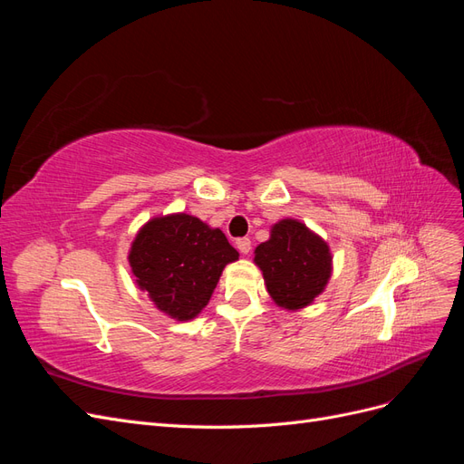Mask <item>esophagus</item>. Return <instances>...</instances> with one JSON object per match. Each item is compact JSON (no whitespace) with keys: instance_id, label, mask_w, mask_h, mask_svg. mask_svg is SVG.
Masks as SVG:
<instances>
[{"instance_id":"obj_1","label":"esophagus","mask_w":464,"mask_h":464,"mask_svg":"<svg viewBox=\"0 0 464 464\" xmlns=\"http://www.w3.org/2000/svg\"><path fill=\"white\" fill-rule=\"evenodd\" d=\"M236 247L240 249L242 256H247L251 251V240H249V237H240V240L236 242Z\"/></svg>"}]
</instances>
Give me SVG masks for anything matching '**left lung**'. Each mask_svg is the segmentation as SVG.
Returning a JSON list of instances; mask_svg holds the SVG:
<instances>
[{
  "instance_id": "left-lung-1",
  "label": "left lung",
  "mask_w": 464,
  "mask_h": 464,
  "mask_svg": "<svg viewBox=\"0 0 464 464\" xmlns=\"http://www.w3.org/2000/svg\"><path fill=\"white\" fill-rule=\"evenodd\" d=\"M271 298L285 310L310 305L331 276L329 246L305 224L285 218L256 247V259Z\"/></svg>"
}]
</instances>
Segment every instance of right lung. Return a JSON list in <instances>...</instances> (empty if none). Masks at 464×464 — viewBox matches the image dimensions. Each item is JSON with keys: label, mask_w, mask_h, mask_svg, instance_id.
I'll return each instance as SVG.
<instances>
[{"label": "right lung", "mask_w": 464, "mask_h": 464, "mask_svg": "<svg viewBox=\"0 0 464 464\" xmlns=\"http://www.w3.org/2000/svg\"><path fill=\"white\" fill-rule=\"evenodd\" d=\"M237 251L218 228L186 213L157 217L139 230L130 265L141 290L160 312L178 321L198 315Z\"/></svg>", "instance_id": "add662e5"}]
</instances>
